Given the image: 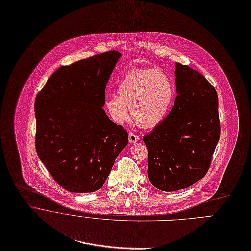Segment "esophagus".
Segmentation results:
<instances>
[{
	"label": "esophagus",
	"mask_w": 251,
	"mask_h": 251,
	"mask_svg": "<svg viewBox=\"0 0 251 251\" xmlns=\"http://www.w3.org/2000/svg\"><path fill=\"white\" fill-rule=\"evenodd\" d=\"M129 142L130 144H136L139 142V136L135 133H130L129 134Z\"/></svg>",
	"instance_id": "obj_1"
}]
</instances>
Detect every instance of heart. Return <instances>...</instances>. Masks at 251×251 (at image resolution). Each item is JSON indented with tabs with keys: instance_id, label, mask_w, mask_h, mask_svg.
Segmentation results:
<instances>
[{
	"instance_id": "heart-1",
	"label": "heart",
	"mask_w": 251,
	"mask_h": 251,
	"mask_svg": "<svg viewBox=\"0 0 251 251\" xmlns=\"http://www.w3.org/2000/svg\"><path fill=\"white\" fill-rule=\"evenodd\" d=\"M116 95L105 99V107L112 119L123 123L129 118L142 127L151 128L164 120L175 98V85L170 76L156 69H135L126 74Z\"/></svg>"
}]
</instances>
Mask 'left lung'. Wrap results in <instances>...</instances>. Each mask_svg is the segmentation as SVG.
Here are the masks:
<instances>
[{
    "label": "left lung",
    "instance_id": "8db88e82",
    "mask_svg": "<svg viewBox=\"0 0 251 251\" xmlns=\"http://www.w3.org/2000/svg\"><path fill=\"white\" fill-rule=\"evenodd\" d=\"M176 97L168 116L143 140L148 176L162 191L187 188L209 169L220 138L215 88L194 69L176 63Z\"/></svg>",
    "mask_w": 251,
    "mask_h": 251
}]
</instances>
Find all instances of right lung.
Masks as SVG:
<instances>
[{
	"mask_svg": "<svg viewBox=\"0 0 251 251\" xmlns=\"http://www.w3.org/2000/svg\"><path fill=\"white\" fill-rule=\"evenodd\" d=\"M120 56L107 51L60 67L35 100L38 156L70 192L99 190L128 144V133L101 107Z\"/></svg>",
	"mask_w": 251,
	"mask_h": 251,
	"instance_id": "right-lung-1",
	"label": "right lung"
}]
</instances>
